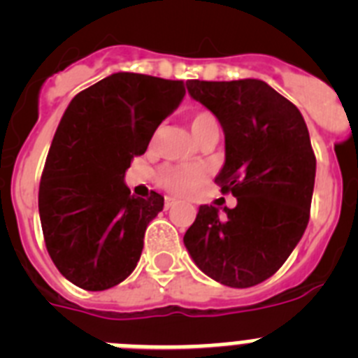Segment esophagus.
<instances>
[{
    "instance_id": "obj_1",
    "label": "esophagus",
    "mask_w": 358,
    "mask_h": 358,
    "mask_svg": "<svg viewBox=\"0 0 358 358\" xmlns=\"http://www.w3.org/2000/svg\"><path fill=\"white\" fill-rule=\"evenodd\" d=\"M176 202H177V199L176 197H170V195H169V197H164V208L169 210V208H172L173 204H176Z\"/></svg>"
}]
</instances>
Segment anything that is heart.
Segmentation results:
<instances>
[{
    "mask_svg": "<svg viewBox=\"0 0 358 358\" xmlns=\"http://www.w3.org/2000/svg\"><path fill=\"white\" fill-rule=\"evenodd\" d=\"M217 122L215 116L208 110H199L192 116V131L197 134L204 125ZM204 177V170L195 164H170L164 166L159 173V182L173 194H189L197 188L201 179Z\"/></svg>",
    "mask_w": 358,
    "mask_h": 358,
    "instance_id": "b5f03b06",
    "label": "heart"
}]
</instances>
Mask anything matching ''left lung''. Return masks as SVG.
<instances>
[{
    "mask_svg": "<svg viewBox=\"0 0 358 358\" xmlns=\"http://www.w3.org/2000/svg\"><path fill=\"white\" fill-rule=\"evenodd\" d=\"M186 87L222 125L226 161L215 182L236 206L199 208L185 245L218 283L255 287L285 264L308 224L315 181L308 129L264 80H188Z\"/></svg>",
    "mask_w": 358,
    "mask_h": 358,
    "instance_id": "left-lung-1",
    "label": "left lung"
}]
</instances>
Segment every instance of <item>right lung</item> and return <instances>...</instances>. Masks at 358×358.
<instances>
[{
	"label": "right lung",
	"instance_id": "obj_1",
	"mask_svg": "<svg viewBox=\"0 0 358 358\" xmlns=\"http://www.w3.org/2000/svg\"><path fill=\"white\" fill-rule=\"evenodd\" d=\"M185 82L113 73L64 110L39 185L50 258L84 290H106L136 268L148 222L164 199L134 197L123 177L185 98Z\"/></svg>",
	"mask_w": 358,
	"mask_h": 358
}]
</instances>
